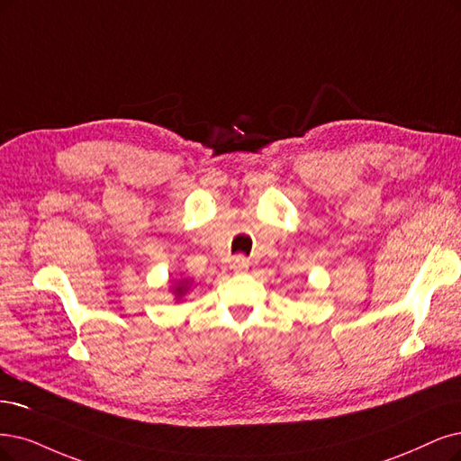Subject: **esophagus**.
Returning a JSON list of instances; mask_svg holds the SVG:
<instances>
[{"mask_svg": "<svg viewBox=\"0 0 461 461\" xmlns=\"http://www.w3.org/2000/svg\"><path fill=\"white\" fill-rule=\"evenodd\" d=\"M249 260L245 258V257H235L233 260H231V269L235 271V274H245V271L249 269Z\"/></svg>", "mask_w": 461, "mask_h": 461, "instance_id": "1", "label": "esophagus"}]
</instances>
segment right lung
I'll use <instances>...</instances> for the list:
<instances>
[{
    "mask_svg": "<svg viewBox=\"0 0 461 461\" xmlns=\"http://www.w3.org/2000/svg\"><path fill=\"white\" fill-rule=\"evenodd\" d=\"M168 291L173 293V296H175V300L176 302H180L184 296H185V293L190 291V286L194 285V281L190 279V277H178V279H175V281H168Z\"/></svg>",
    "mask_w": 461,
    "mask_h": 461,
    "instance_id": "1",
    "label": "right lung"
}]
</instances>
